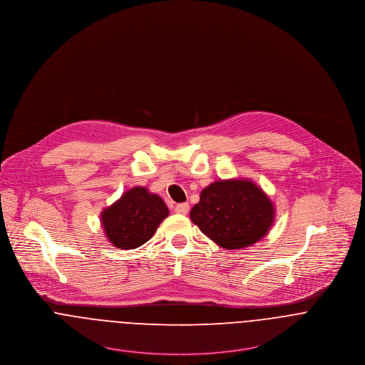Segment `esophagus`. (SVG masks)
Returning a JSON list of instances; mask_svg holds the SVG:
<instances>
[{"instance_id":"34e87169","label":"esophagus","mask_w":365,"mask_h":365,"mask_svg":"<svg viewBox=\"0 0 365 365\" xmlns=\"http://www.w3.org/2000/svg\"><path fill=\"white\" fill-rule=\"evenodd\" d=\"M175 212L179 215H186L189 212V204L187 202H182V204H178L175 207Z\"/></svg>"}]
</instances>
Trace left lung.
Listing matches in <instances>:
<instances>
[{"instance_id": "1", "label": "left lung", "mask_w": 365, "mask_h": 365, "mask_svg": "<svg viewBox=\"0 0 365 365\" xmlns=\"http://www.w3.org/2000/svg\"><path fill=\"white\" fill-rule=\"evenodd\" d=\"M190 219L219 247L241 250L267 235L274 205L250 179L217 180L201 192Z\"/></svg>"}]
</instances>
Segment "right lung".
I'll return each instance as SVG.
<instances>
[{"instance_id":"1","label":"right lung","mask_w":365,"mask_h":365,"mask_svg":"<svg viewBox=\"0 0 365 365\" xmlns=\"http://www.w3.org/2000/svg\"><path fill=\"white\" fill-rule=\"evenodd\" d=\"M170 211L157 194L146 187H132L102 211L101 222L108 241L121 250H135L154 236Z\"/></svg>"}]
</instances>
